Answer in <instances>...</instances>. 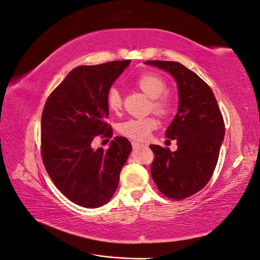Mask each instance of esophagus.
Segmentation results:
<instances>
[{"instance_id": "obj_1", "label": "esophagus", "mask_w": 260, "mask_h": 260, "mask_svg": "<svg viewBox=\"0 0 260 260\" xmlns=\"http://www.w3.org/2000/svg\"><path fill=\"white\" fill-rule=\"evenodd\" d=\"M131 145H132V147H134L135 149H138V148H140V147H142V146H143L142 143H140V142H137V141H132V142H131Z\"/></svg>"}]
</instances>
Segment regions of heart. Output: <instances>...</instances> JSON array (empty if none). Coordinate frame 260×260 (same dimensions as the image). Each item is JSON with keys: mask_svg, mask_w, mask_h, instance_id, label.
Wrapping results in <instances>:
<instances>
[{"mask_svg": "<svg viewBox=\"0 0 260 260\" xmlns=\"http://www.w3.org/2000/svg\"><path fill=\"white\" fill-rule=\"evenodd\" d=\"M138 88L151 99V109L160 117H167L172 109L171 98L165 93L167 83L165 80L155 73H143L136 79ZM107 106L112 112H119L122 108V95L117 88H111L107 93ZM158 122L153 117L132 118L120 124L121 135L132 140L143 141L157 128Z\"/></svg>", "mask_w": 260, "mask_h": 260, "instance_id": "heart-1", "label": "heart"}]
</instances>
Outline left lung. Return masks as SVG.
Masks as SVG:
<instances>
[{"label": "left lung", "instance_id": "left-lung-1", "mask_svg": "<svg viewBox=\"0 0 260 260\" xmlns=\"http://www.w3.org/2000/svg\"><path fill=\"white\" fill-rule=\"evenodd\" d=\"M169 72L178 85L179 109L166 131L178 149L150 145L151 176L167 198L182 200L203 189L215 171L224 135L223 118L210 86L193 71L174 61H147ZM170 141V140H169Z\"/></svg>", "mask_w": 260, "mask_h": 260}]
</instances>
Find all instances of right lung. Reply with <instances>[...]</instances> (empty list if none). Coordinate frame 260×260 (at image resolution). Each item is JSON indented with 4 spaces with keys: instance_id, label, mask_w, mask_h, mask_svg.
<instances>
[{
    "instance_id": "1",
    "label": "right lung",
    "mask_w": 260,
    "mask_h": 260,
    "mask_svg": "<svg viewBox=\"0 0 260 260\" xmlns=\"http://www.w3.org/2000/svg\"><path fill=\"white\" fill-rule=\"evenodd\" d=\"M130 60L74 68L51 92L41 119V155L55 187L85 208L107 204L131 152L124 137L107 150L92 149L96 137L111 138L107 93Z\"/></svg>"
}]
</instances>
